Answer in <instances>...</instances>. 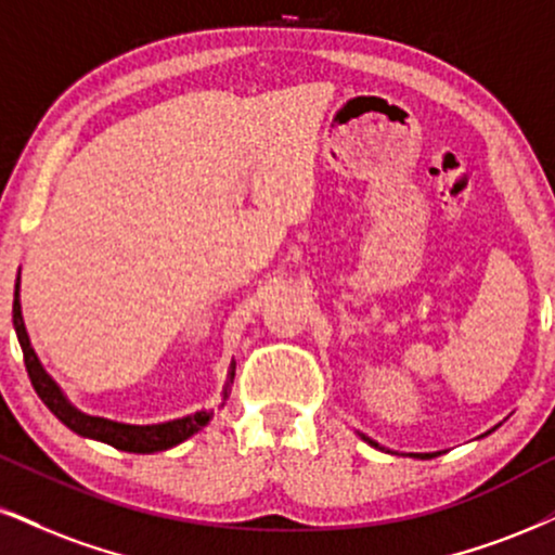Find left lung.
<instances>
[{
    "instance_id": "left-lung-1",
    "label": "left lung",
    "mask_w": 555,
    "mask_h": 555,
    "mask_svg": "<svg viewBox=\"0 0 555 555\" xmlns=\"http://www.w3.org/2000/svg\"><path fill=\"white\" fill-rule=\"evenodd\" d=\"M362 440H365L367 444H371V448H378V450H386V453H391V455H399V453H393V450H388V448H383V444H378L375 440H371V437H365V435H360ZM437 453H409V457H420V461H429V457H435Z\"/></svg>"
}]
</instances>
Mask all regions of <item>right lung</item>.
Instances as JSON below:
<instances>
[{
    "label": "right lung",
    "mask_w": 555,
    "mask_h": 555,
    "mask_svg": "<svg viewBox=\"0 0 555 555\" xmlns=\"http://www.w3.org/2000/svg\"><path fill=\"white\" fill-rule=\"evenodd\" d=\"M12 324H15L17 341L20 347H23L27 375H30V383L33 388H36V393L40 396V401L51 409L53 416H56L61 424H66V427L72 429V433H77L79 437H89V440L113 444V448L126 450V453H159V450L175 448V444H180L188 440V437L201 433L205 424L210 422V416H214V409H208V412H195V414L182 416V420L162 422V424H120V422L102 420V416H89L85 412H79V409L72 406L66 396L61 393L56 380L46 373V367L40 365L36 350H33L30 337H27L25 321H23V306H20V275L15 283V304H12ZM234 375H236V362L231 360L229 375H225V383H223L221 406L225 403V399H229Z\"/></svg>",
    "instance_id": "add662e5"
}]
</instances>
